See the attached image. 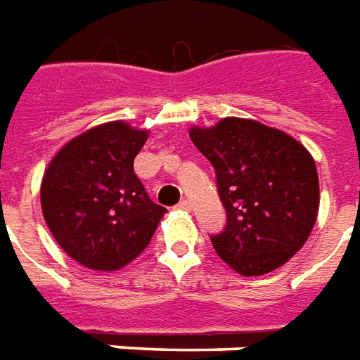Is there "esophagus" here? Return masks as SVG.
<instances>
[{
  "label": "esophagus",
  "instance_id": "esophagus-1",
  "mask_svg": "<svg viewBox=\"0 0 360 360\" xmlns=\"http://www.w3.org/2000/svg\"><path fill=\"white\" fill-rule=\"evenodd\" d=\"M178 209H182V211H192V203L188 200H182L178 203Z\"/></svg>",
  "mask_w": 360,
  "mask_h": 360
}]
</instances>
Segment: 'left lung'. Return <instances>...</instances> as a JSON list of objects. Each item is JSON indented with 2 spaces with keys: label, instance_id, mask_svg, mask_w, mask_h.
<instances>
[{
  "label": "left lung",
  "instance_id": "8db88e82",
  "mask_svg": "<svg viewBox=\"0 0 360 360\" xmlns=\"http://www.w3.org/2000/svg\"><path fill=\"white\" fill-rule=\"evenodd\" d=\"M190 139L215 168L226 226L213 248L244 277L287 264L304 246L320 207L312 155L295 137L256 120L192 127Z\"/></svg>",
  "mask_w": 360,
  "mask_h": 360
}]
</instances>
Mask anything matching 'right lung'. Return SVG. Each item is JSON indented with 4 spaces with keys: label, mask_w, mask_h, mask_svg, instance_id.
Wrapping results in <instances>:
<instances>
[{
    "label": "right lung",
    "mask_w": 360,
    "mask_h": 360,
    "mask_svg": "<svg viewBox=\"0 0 360 360\" xmlns=\"http://www.w3.org/2000/svg\"><path fill=\"white\" fill-rule=\"evenodd\" d=\"M147 137V129L108 122L73 137L46 168L40 186L46 225L81 266L124 267L147 248L167 213L134 172Z\"/></svg>",
    "instance_id": "right-lung-1"
}]
</instances>
